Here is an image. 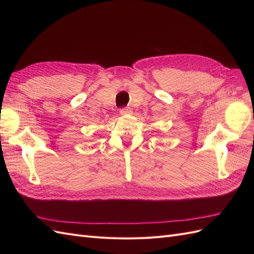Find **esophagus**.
<instances>
[{"label":"esophagus","instance_id":"1","mask_svg":"<svg viewBox=\"0 0 254 254\" xmlns=\"http://www.w3.org/2000/svg\"><path fill=\"white\" fill-rule=\"evenodd\" d=\"M120 113L122 115H129V114L132 113V110L130 109V108H123V109L120 110Z\"/></svg>","mask_w":254,"mask_h":254}]
</instances>
